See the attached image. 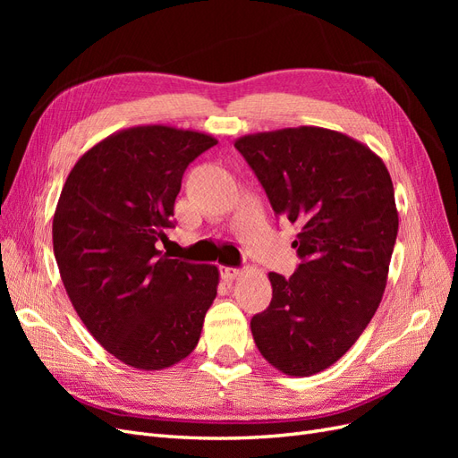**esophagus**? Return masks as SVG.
<instances>
[{
    "mask_svg": "<svg viewBox=\"0 0 458 458\" xmlns=\"http://www.w3.org/2000/svg\"><path fill=\"white\" fill-rule=\"evenodd\" d=\"M239 269L237 267H227V266H221L219 267V275H221V279H225V281H233L234 276H239Z\"/></svg>",
    "mask_w": 458,
    "mask_h": 458,
    "instance_id": "34e87169",
    "label": "esophagus"
}]
</instances>
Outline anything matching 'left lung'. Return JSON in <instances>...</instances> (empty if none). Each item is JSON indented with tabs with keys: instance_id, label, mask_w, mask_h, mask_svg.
Segmentation results:
<instances>
[{
	"instance_id": "8db88e82",
	"label": "left lung",
	"mask_w": 458,
	"mask_h": 458,
	"mask_svg": "<svg viewBox=\"0 0 458 458\" xmlns=\"http://www.w3.org/2000/svg\"><path fill=\"white\" fill-rule=\"evenodd\" d=\"M276 217L300 227L293 276L269 273V308L252 317L259 353L290 377L336 363L382 300L399 217L374 152L323 128H286L234 143Z\"/></svg>"
}]
</instances>
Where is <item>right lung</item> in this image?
<instances>
[{"label":"right lung","mask_w":458,"mask_h":458,"mask_svg":"<svg viewBox=\"0 0 458 458\" xmlns=\"http://www.w3.org/2000/svg\"><path fill=\"white\" fill-rule=\"evenodd\" d=\"M216 143L189 130L130 128L89 148L66 177L53 217L61 279L93 338L130 367H172L199 344L217 267L158 248L175 227L187 165Z\"/></svg>","instance_id":"add662e5"}]
</instances>
